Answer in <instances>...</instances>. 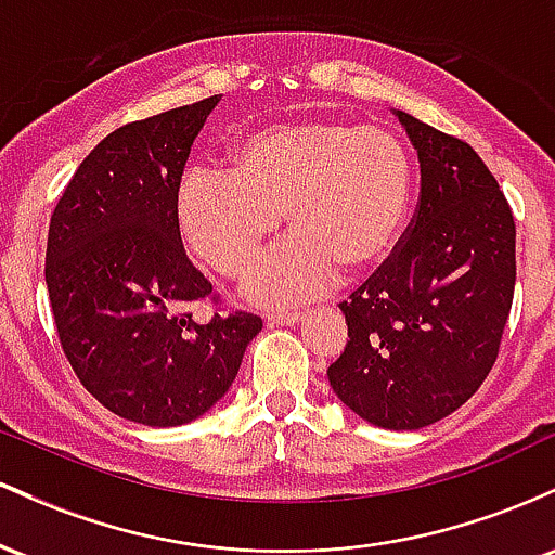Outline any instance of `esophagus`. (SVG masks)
<instances>
[{
    "label": "esophagus",
    "instance_id": "obj_1",
    "mask_svg": "<svg viewBox=\"0 0 555 555\" xmlns=\"http://www.w3.org/2000/svg\"><path fill=\"white\" fill-rule=\"evenodd\" d=\"M301 320V311H280V314H267L264 322L270 327H283V325H296Z\"/></svg>",
    "mask_w": 555,
    "mask_h": 555
}]
</instances>
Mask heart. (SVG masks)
Wrapping results in <instances>:
<instances>
[{"label":"heart","mask_w":555,"mask_h":555,"mask_svg":"<svg viewBox=\"0 0 555 555\" xmlns=\"http://www.w3.org/2000/svg\"><path fill=\"white\" fill-rule=\"evenodd\" d=\"M416 189L409 146L393 130L351 120H296L254 130L230 167H191L178 180L176 225L191 254L238 280L278 233H294L259 267L248 294L261 304L320 296L340 272L379 270L401 244Z\"/></svg>","instance_id":"b5f03b06"}]
</instances>
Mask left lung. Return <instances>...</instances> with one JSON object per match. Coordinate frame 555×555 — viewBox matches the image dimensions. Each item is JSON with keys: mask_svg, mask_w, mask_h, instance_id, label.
I'll return each mask as SVG.
<instances>
[{"mask_svg": "<svg viewBox=\"0 0 555 555\" xmlns=\"http://www.w3.org/2000/svg\"><path fill=\"white\" fill-rule=\"evenodd\" d=\"M420 157L406 238L340 304L348 340L330 388L361 420L420 429L456 412L493 370L514 301L516 225L462 139L393 109Z\"/></svg>", "mask_w": 555, "mask_h": 555, "instance_id": "left-lung-1", "label": "left lung"}]
</instances>
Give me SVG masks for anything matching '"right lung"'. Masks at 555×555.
<instances>
[{
    "instance_id": "add662e5",
    "label": "right lung",
    "mask_w": 555,
    "mask_h": 555,
    "mask_svg": "<svg viewBox=\"0 0 555 555\" xmlns=\"http://www.w3.org/2000/svg\"><path fill=\"white\" fill-rule=\"evenodd\" d=\"M217 102L220 93L109 133L49 222L43 275L62 351L102 406L139 425L207 414L261 330L246 311L207 325L185 311L211 296V283L185 257L172 202Z\"/></svg>"
}]
</instances>
